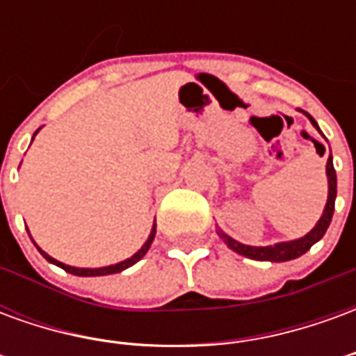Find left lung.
I'll return each mask as SVG.
<instances>
[{"label": "left lung", "mask_w": 356, "mask_h": 356, "mask_svg": "<svg viewBox=\"0 0 356 356\" xmlns=\"http://www.w3.org/2000/svg\"><path fill=\"white\" fill-rule=\"evenodd\" d=\"M307 114V112H305ZM309 116V114H307ZM311 124L318 129V125L313 120V116H309ZM321 131V129H318ZM326 173H328V202H326V208H324V213H322L321 221L316 223L313 231L305 234L303 238L291 240V242H282V244H275V246L267 248H255V246H244L236 240H232L231 236H227L223 231H219V236L223 238V242L227 246L234 250L236 254L244 255V257H250V259H255V261H290V259H296L299 255H303L305 252L311 250L314 242L324 236V232L328 231L330 221H332V216H334V206H336V194H337V181H336V170H334V163H332V154H330L328 162H326Z\"/></svg>", "instance_id": "left-lung-1"}]
</instances>
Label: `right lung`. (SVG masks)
<instances>
[{
  "label": "right lung",
  "instance_id": "right-lung-1",
  "mask_svg": "<svg viewBox=\"0 0 356 356\" xmlns=\"http://www.w3.org/2000/svg\"><path fill=\"white\" fill-rule=\"evenodd\" d=\"M154 234H156V227H152V232H150V236H148V240L145 242V246L140 248L137 254L133 255V257H129V259H125V261L118 263V265H110V267H102V268H78V267H68V265H65V263L57 261V259H53L51 255H47L43 250H40V254L47 259L49 263H53V265H57V267L65 268L66 273H70V275H76V276H102V275H114V273H120V270H124V268L131 267V265H135V263L139 261L143 255L147 254L148 248H150V244H152V240H154Z\"/></svg>",
  "mask_w": 356,
  "mask_h": 356
}]
</instances>
